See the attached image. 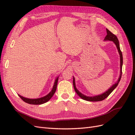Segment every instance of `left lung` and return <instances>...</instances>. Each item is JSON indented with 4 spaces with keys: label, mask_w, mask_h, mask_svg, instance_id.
Instances as JSON below:
<instances>
[{
    "label": "left lung",
    "mask_w": 135,
    "mask_h": 135,
    "mask_svg": "<svg viewBox=\"0 0 135 135\" xmlns=\"http://www.w3.org/2000/svg\"><path fill=\"white\" fill-rule=\"evenodd\" d=\"M107 35L105 36L104 40L113 41L114 43H115V44L117 46V48L118 49V52H119V55H120V76H119V79H118V80L117 81V82L115 83V84H114L112 86L108 89V91L103 93V94H101V95H100L95 96H91V97L85 96L84 95H83V94H82L81 92H80L76 88V86H75L74 77H73V86H74V90L76 92V93H77V95H78L81 98V99H82L84 100L88 101H100L102 100H104L107 97H108V96L110 95V94L114 91V89L117 87V85H118V83H119V82L120 81V80L121 79L122 73V65H123V56H122V52L120 51V49L119 42V41H118V39L116 36V35L113 34L111 31H110L108 29H107Z\"/></svg>",
    "instance_id": "1"
}]
</instances>
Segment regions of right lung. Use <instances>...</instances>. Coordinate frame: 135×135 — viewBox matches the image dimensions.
<instances>
[{
	"instance_id": "right-lung-1",
	"label": "right lung",
	"mask_w": 135,
	"mask_h": 135,
	"mask_svg": "<svg viewBox=\"0 0 135 135\" xmlns=\"http://www.w3.org/2000/svg\"><path fill=\"white\" fill-rule=\"evenodd\" d=\"M58 79H59V77H57L56 80H55V83H54V87H53L51 91L49 93L48 95H47L46 96H45L43 97L38 98V99H27V98L22 97L21 96H20V95H18V96L24 102H25V103H26L27 104H29L40 105V104H43L45 103H47V102L50 100L52 98V97L54 96V95L56 91L57 85V83H58Z\"/></svg>"
}]
</instances>
